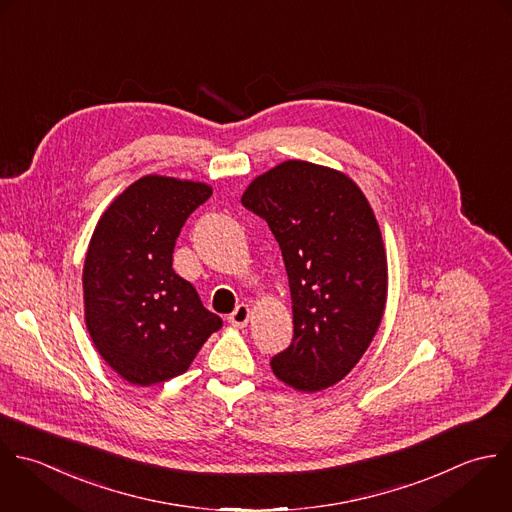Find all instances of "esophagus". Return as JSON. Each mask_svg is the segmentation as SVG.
Masks as SVG:
<instances>
[{
    "label": "esophagus",
    "mask_w": 512,
    "mask_h": 512,
    "mask_svg": "<svg viewBox=\"0 0 512 512\" xmlns=\"http://www.w3.org/2000/svg\"><path fill=\"white\" fill-rule=\"evenodd\" d=\"M249 317H251L249 305L241 303V305H237L235 311L229 315V323H231L233 327H245V325L249 323Z\"/></svg>",
    "instance_id": "1"
}]
</instances>
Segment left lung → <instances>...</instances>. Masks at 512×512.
Instances as JSON below:
<instances>
[{
  "mask_svg": "<svg viewBox=\"0 0 512 512\" xmlns=\"http://www.w3.org/2000/svg\"><path fill=\"white\" fill-rule=\"evenodd\" d=\"M241 203L267 221L289 277L293 341L271 369L295 391L329 389L365 355L385 313L375 213L351 177L299 159L255 177Z\"/></svg>",
  "mask_w": 512,
  "mask_h": 512,
  "instance_id": "1",
  "label": "left lung"
}]
</instances>
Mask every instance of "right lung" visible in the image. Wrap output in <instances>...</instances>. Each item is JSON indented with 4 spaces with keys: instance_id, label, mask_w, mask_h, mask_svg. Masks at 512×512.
Returning a JSON list of instances; mask_svg holds the SVG:
<instances>
[{
    "instance_id": "1",
    "label": "right lung",
    "mask_w": 512,
    "mask_h": 512,
    "mask_svg": "<svg viewBox=\"0 0 512 512\" xmlns=\"http://www.w3.org/2000/svg\"><path fill=\"white\" fill-rule=\"evenodd\" d=\"M211 193L205 183L145 175L113 199L91 235L85 325L101 359L131 385L185 373L223 325L173 271L175 239Z\"/></svg>"
}]
</instances>
